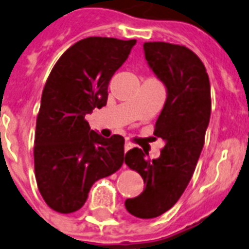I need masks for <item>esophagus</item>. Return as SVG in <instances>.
<instances>
[{
	"label": "esophagus",
	"instance_id": "esophagus-1",
	"mask_svg": "<svg viewBox=\"0 0 249 249\" xmlns=\"http://www.w3.org/2000/svg\"><path fill=\"white\" fill-rule=\"evenodd\" d=\"M133 147H134V145H133L132 142H130V141H126V142H125V146H124L125 151H128V150L133 149Z\"/></svg>",
	"mask_w": 249,
	"mask_h": 249
}]
</instances>
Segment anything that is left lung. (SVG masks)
<instances>
[{
	"label": "left lung",
	"mask_w": 249,
	"mask_h": 249,
	"mask_svg": "<svg viewBox=\"0 0 249 249\" xmlns=\"http://www.w3.org/2000/svg\"><path fill=\"white\" fill-rule=\"evenodd\" d=\"M143 51L167 87V100L154 126V136L166 145L153 160L138 147L126 153V166L137 171L146 187L140 196L125 201V208L134 217L150 219L170 210L192 179L205 143L212 96L205 65L185 45L149 41Z\"/></svg>",
	"instance_id": "obj_1"
}]
</instances>
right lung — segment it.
I'll return each mask as SVG.
<instances>
[{
	"instance_id": "obj_1",
	"label": "right lung",
	"mask_w": 249,
	"mask_h": 249,
	"mask_svg": "<svg viewBox=\"0 0 249 249\" xmlns=\"http://www.w3.org/2000/svg\"><path fill=\"white\" fill-rule=\"evenodd\" d=\"M136 43L102 36L82 39L62 53L45 82L34 163L39 192L57 213L79 210L92 184L124 163V137H102L85 116L107 104L108 83Z\"/></svg>"
}]
</instances>
